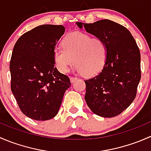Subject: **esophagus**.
I'll use <instances>...</instances> for the list:
<instances>
[{
	"instance_id": "1",
	"label": "esophagus",
	"mask_w": 151,
	"mask_h": 151,
	"mask_svg": "<svg viewBox=\"0 0 151 151\" xmlns=\"http://www.w3.org/2000/svg\"><path fill=\"white\" fill-rule=\"evenodd\" d=\"M77 80V77H70V80H71V83H74V82L76 81V80Z\"/></svg>"
}]
</instances>
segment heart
Returning a JSON list of instances; mask_svg holds the SVG:
<instances>
[{"instance_id":"obj_1","label":"heart","mask_w":151,"mask_h":151,"mask_svg":"<svg viewBox=\"0 0 151 151\" xmlns=\"http://www.w3.org/2000/svg\"><path fill=\"white\" fill-rule=\"evenodd\" d=\"M63 49L55 50V64L62 73H66L75 62L78 73L91 77L104 68L108 55L106 42L100 38L75 32L66 35L61 42Z\"/></svg>"}]
</instances>
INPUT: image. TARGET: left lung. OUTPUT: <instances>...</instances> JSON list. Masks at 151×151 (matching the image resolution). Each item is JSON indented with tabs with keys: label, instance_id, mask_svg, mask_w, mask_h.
I'll return each mask as SVG.
<instances>
[{
	"label": "left lung",
	"instance_id": "1",
	"mask_svg": "<svg viewBox=\"0 0 151 151\" xmlns=\"http://www.w3.org/2000/svg\"><path fill=\"white\" fill-rule=\"evenodd\" d=\"M79 28L106 42L108 55L101 72L85 80L87 104L93 113L104 118L120 115L137 95L141 79L140 52L127 28L109 19L93 23L77 22Z\"/></svg>",
	"mask_w": 151,
	"mask_h": 151
}]
</instances>
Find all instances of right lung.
I'll return each instance as SVG.
<instances>
[{
	"instance_id": "1",
	"label": "right lung",
	"mask_w": 151,
	"mask_h": 151,
	"mask_svg": "<svg viewBox=\"0 0 151 151\" xmlns=\"http://www.w3.org/2000/svg\"><path fill=\"white\" fill-rule=\"evenodd\" d=\"M65 32L63 25H42L21 36L10 60L11 90L22 113L36 121L58 114L68 76L55 68V48Z\"/></svg>"
}]
</instances>
